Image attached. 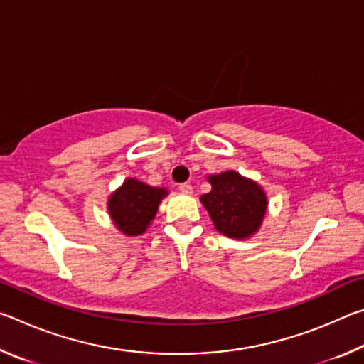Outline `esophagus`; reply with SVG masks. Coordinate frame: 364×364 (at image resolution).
Wrapping results in <instances>:
<instances>
[{"label": "esophagus", "mask_w": 364, "mask_h": 364, "mask_svg": "<svg viewBox=\"0 0 364 364\" xmlns=\"http://www.w3.org/2000/svg\"><path fill=\"white\" fill-rule=\"evenodd\" d=\"M180 191L183 194H191L193 193V186H191L189 183H183V184H180Z\"/></svg>", "instance_id": "1"}]
</instances>
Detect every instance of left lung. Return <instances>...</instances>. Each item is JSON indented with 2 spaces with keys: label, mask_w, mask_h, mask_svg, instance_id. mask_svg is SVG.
I'll list each match as a JSON object with an SVG mask.
<instances>
[{
  "label": "left lung",
  "mask_w": 364,
  "mask_h": 364,
  "mask_svg": "<svg viewBox=\"0 0 364 364\" xmlns=\"http://www.w3.org/2000/svg\"><path fill=\"white\" fill-rule=\"evenodd\" d=\"M212 191L200 197L217 231L228 237L244 239L260 228L267 212V196L257 183L236 171L208 178Z\"/></svg>",
  "instance_id": "left-lung-1"
}]
</instances>
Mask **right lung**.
Listing matches in <instances>:
<instances>
[{"label": "right lung", "mask_w": 364, "mask_h": 364, "mask_svg": "<svg viewBox=\"0 0 364 364\" xmlns=\"http://www.w3.org/2000/svg\"><path fill=\"white\" fill-rule=\"evenodd\" d=\"M167 191L152 188L138 180H127L109 199V213L115 226L128 236L143 234L157 213Z\"/></svg>", "instance_id": "right-lung-1"}]
</instances>
